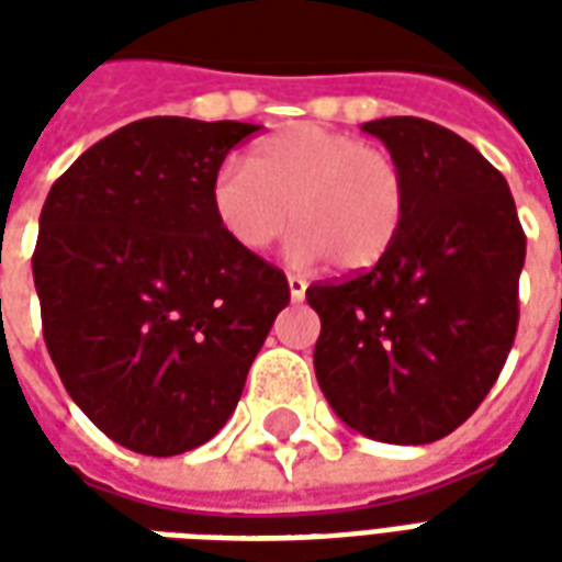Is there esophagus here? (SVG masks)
<instances>
[{
    "mask_svg": "<svg viewBox=\"0 0 562 562\" xmlns=\"http://www.w3.org/2000/svg\"><path fill=\"white\" fill-rule=\"evenodd\" d=\"M289 294H292V301H304V294H306L304 277H294V273H289Z\"/></svg>",
    "mask_w": 562,
    "mask_h": 562,
    "instance_id": "esophagus-1",
    "label": "esophagus"
}]
</instances>
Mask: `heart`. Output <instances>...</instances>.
Here are the masks:
<instances>
[{"instance_id":"1","label":"heart","mask_w":562,"mask_h":562,"mask_svg":"<svg viewBox=\"0 0 562 562\" xmlns=\"http://www.w3.org/2000/svg\"><path fill=\"white\" fill-rule=\"evenodd\" d=\"M210 204L240 249H268L294 222L289 256L297 265L334 258L340 270H367L397 244L409 186L389 149L346 132L289 126L258 140L246 165H222Z\"/></svg>"}]
</instances>
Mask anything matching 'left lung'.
I'll use <instances>...</instances> for the list:
<instances>
[{
    "instance_id": "left-lung-1",
    "label": "left lung",
    "mask_w": 562,
    "mask_h": 562,
    "mask_svg": "<svg viewBox=\"0 0 562 562\" xmlns=\"http://www.w3.org/2000/svg\"><path fill=\"white\" fill-rule=\"evenodd\" d=\"M401 161L409 204L376 268L313 282L318 389L358 434L436 442L467 422L518 330L527 237L503 173L470 140L418 116L361 126Z\"/></svg>"
}]
</instances>
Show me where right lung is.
Segmentation results:
<instances>
[{
  "instance_id": "1",
  "label": "right lung",
  "mask_w": 562,
  "mask_h": 562,
  "mask_svg": "<svg viewBox=\"0 0 562 562\" xmlns=\"http://www.w3.org/2000/svg\"><path fill=\"white\" fill-rule=\"evenodd\" d=\"M258 128L147 116L92 144L44 201L32 277L47 352L83 415L138 454L220 434L289 304L285 273L234 244L210 204L225 156Z\"/></svg>"
}]
</instances>
